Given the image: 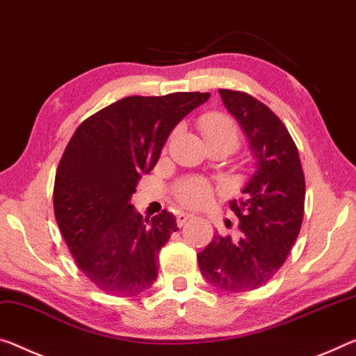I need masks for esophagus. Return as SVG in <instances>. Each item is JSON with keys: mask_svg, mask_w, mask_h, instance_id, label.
I'll return each mask as SVG.
<instances>
[{"mask_svg": "<svg viewBox=\"0 0 356 356\" xmlns=\"http://www.w3.org/2000/svg\"><path fill=\"white\" fill-rule=\"evenodd\" d=\"M191 217H193V216H191V213H188V212H179L177 213V225H179V227H184V223Z\"/></svg>", "mask_w": 356, "mask_h": 356, "instance_id": "esophagus-1", "label": "esophagus"}]
</instances>
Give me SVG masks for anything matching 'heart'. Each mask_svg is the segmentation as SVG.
I'll return each instance as SVG.
<instances>
[{
    "label": "heart",
    "mask_w": 356,
    "mask_h": 356,
    "mask_svg": "<svg viewBox=\"0 0 356 356\" xmlns=\"http://www.w3.org/2000/svg\"><path fill=\"white\" fill-rule=\"evenodd\" d=\"M200 128L204 134L206 143L212 140H229L234 145L239 140V127L236 122L227 114L222 112H209L201 117ZM213 185L202 177H185L180 180L174 188L180 204L187 207H202L206 206L213 196Z\"/></svg>",
    "instance_id": "b5f03b06"
}]
</instances>
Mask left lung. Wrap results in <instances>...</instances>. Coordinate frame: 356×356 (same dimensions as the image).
<instances>
[{"label": "left lung", "mask_w": 356, "mask_h": 356, "mask_svg": "<svg viewBox=\"0 0 356 356\" xmlns=\"http://www.w3.org/2000/svg\"><path fill=\"white\" fill-rule=\"evenodd\" d=\"M218 93L249 139L255 171L242 198L229 201L241 236L213 234L198 264L212 286L239 293L268 284L289 257L301 229L306 182L295 140L280 118L249 93Z\"/></svg>", "instance_id": "8db88e82"}]
</instances>
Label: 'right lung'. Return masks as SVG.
Segmentation results:
<instances>
[{
	"mask_svg": "<svg viewBox=\"0 0 356 356\" xmlns=\"http://www.w3.org/2000/svg\"><path fill=\"white\" fill-rule=\"evenodd\" d=\"M211 93L127 97L82 122L55 176L54 211L83 275L112 296H138L158 275V253L176 217L134 211L138 180L156 165L169 134Z\"/></svg>",
	"mask_w": 356,
	"mask_h": 356,
	"instance_id": "add662e5",
	"label": "right lung"
}]
</instances>
